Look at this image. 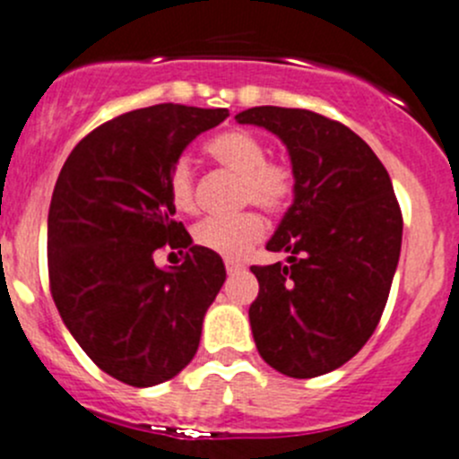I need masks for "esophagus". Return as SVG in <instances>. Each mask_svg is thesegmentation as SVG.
Instances as JSON below:
<instances>
[{"mask_svg": "<svg viewBox=\"0 0 459 459\" xmlns=\"http://www.w3.org/2000/svg\"><path fill=\"white\" fill-rule=\"evenodd\" d=\"M244 264L242 262H233V260H226V271L229 273H238V271H242Z\"/></svg>", "mask_w": 459, "mask_h": 459, "instance_id": "obj_1", "label": "esophagus"}]
</instances>
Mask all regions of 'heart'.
I'll list each match as a JSON object with an SVG mask.
<instances>
[{"mask_svg":"<svg viewBox=\"0 0 459 459\" xmlns=\"http://www.w3.org/2000/svg\"><path fill=\"white\" fill-rule=\"evenodd\" d=\"M208 157L239 175V204H255L278 215L287 211L296 193V172L289 163L266 159V143L248 130H226L206 143ZM168 195L179 212L195 211V177L188 159H177L168 170ZM264 235V221L255 211L230 217H206L193 230L195 242L226 260H238Z\"/></svg>","mask_w":459,"mask_h":459,"instance_id":"1","label":"heart"}]
</instances>
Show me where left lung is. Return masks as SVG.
Masks as SVG:
<instances>
[{
    "label": "left lung",
    "mask_w": 459,
    "mask_h": 459,
    "mask_svg": "<svg viewBox=\"0 0 459 459\" xmlns=\"http://www.w3.org/2000/svg\"><path fill=\"white\" fill-rule=\"evenodd\" d=\"M235 121L273 132L296 172L291 208L266 244L289 264L251 266L257 352L293 379L327 375L366 345L388 302L403 230L393 181L361 136L316 111L251 107Z\"/></svg>",
    "instance_id": "1"
}]
</instances>
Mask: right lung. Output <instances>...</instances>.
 I'll use <instances>...</instances> for the list:
<instances>
[{
    "label": "right lung",
    "mask_w": 459,
    "mask_h": 459,
    "mask_svg": "<svg viewBox=\"0 0 459 459\" xmlns=\"http://www.w3.org/2000/svg\"><path fill=\"white\" fill-rule=\"evenodd\" d=\"M226 117L229 109L172 102L127 111L71 150L53 188V302L87 357L134 388L163 384L193 361L226 280L221 257L175 221L168 195L172 163ZM161 247L184 252L182 266L159 270Z\"/></svg>",
    "instance_id": "obj_1"
}]
</instances>
